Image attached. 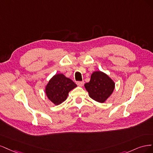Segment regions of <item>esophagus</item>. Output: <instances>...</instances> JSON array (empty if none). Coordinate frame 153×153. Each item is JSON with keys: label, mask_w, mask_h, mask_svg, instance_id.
<instances>
[{"label": "esophagus", "mask_w": 153, "mask_h": 153, "mask_svg": "<svg viewBox=\"0 0 153 153\" xmlns=\"http://www.w3.org/2000/svg\"><path fill=\"white\" fill-rule=\"evenodd\" d=\"M76 84L79 86H82L84 85V84H85V82H84L83 81H77L76 82Z\"/></svg>", "instance_id": "1"}]
</instances>
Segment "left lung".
Returning <instances> with one entry per match:
<instances>
[{"mask_svg": "<svg viewBox=\"0 0 153 153\" xmlns=\"http://www.w3.org/2000/svg\"><path fill=\"white\" fill-rule=\"evenodd\" d=\"M85 87L93 100L103 103L111 95L115 84L106 74L96 71L93 72L90 82H86Z\"/></svg>", "mask_w": 153, "mask_h": 153, "instance_id": "8db88e82", "label": "left lung"}]
</instances>
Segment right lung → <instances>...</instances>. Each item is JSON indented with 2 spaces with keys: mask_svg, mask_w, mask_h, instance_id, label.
Segmentation results:
<instances>
[{
  "mask_svg": "<svg viewBox=\"0 0 153 153\" xmlns=\"http://www.w3.org/2000/svg\"><path fill=\"white\" fill-rule=\"evenodd\" d=\"M76 86L71 79L58 74L49 81L46 86V94L48 99L57 105L65 101L69 91Z\"/></svg>",
  "mask_w": 153,
  "mask_h": 153,
  "instance_id": "right-lung-1",
  "label": "right lung"
}]
</instances>
